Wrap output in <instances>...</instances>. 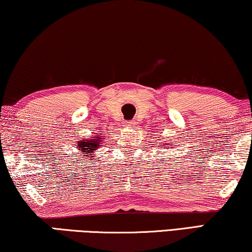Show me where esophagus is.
I'll return each mask as SVG.
<instances>
[{
  "instance_id": "esophagus-1",
  "label": "esophagus",
  "mask_w": 252,
  "mask_h": 252,
  "mask_svg": "<svg viewBox=\"0 0 252 252\" xmlns=\"http://www.w3.org/2000/svg\"><path fill=\"white\" fill-rule=\"evenodd\" d=\"M132 125H133V123L131 121H123V126H131Z\"/></svg>"
}]
</instances>
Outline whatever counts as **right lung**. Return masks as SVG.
Instances as JSON below:
<instances>
[{
    "label": "right lung",
    "instance_id": "1",
    "mask_svg": "<svg viewBox=\"0 0 252 252\" xmlns=\"http://www.w3.org/2000/svg\"><path fill=\"white\" fill-rule=\"evenodd\" d=\"M99 143H100V137L95 136L94 139L80 141V143H77V146H79L81 151H82L81 153L88 154V153H94L95 150H98ZM86 157H88V155H86Z\"/></svg>",
    "mask_w": 252,
    "mask_h": 252
}]
</instances>
